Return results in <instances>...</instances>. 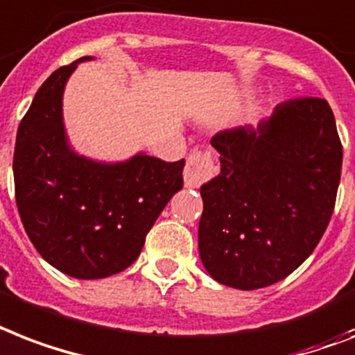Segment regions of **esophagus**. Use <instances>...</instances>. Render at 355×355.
Here are the masks:
<instances>
[{
  "instance_id": "34e87169",
  "label": "esophagus",
  "mask_w": 355,
  "mask_h": 355,
  "mask_svg": "<svg viewBox=\"0 0 355 355\" xmlns=\"http://www.w3.org/2000/svg\"><path fill=\"white\" fill-rule=\"evenodd\" d=\"M217 173L209 151H191L184 168V182L187 187H198Z\"/></svg>"
}]
</instances>
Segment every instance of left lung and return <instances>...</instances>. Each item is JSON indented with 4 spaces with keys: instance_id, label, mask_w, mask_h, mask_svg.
I'll use <instances>...</instances> for the list:
<instances>
[{
    "instance_id": "8db88e82",
    "label": "left lung",
    "mask_w": 355,
    "mask_h": 355,
    "mask_svg": "<svg viewBox=\"0 0 355 355\" xmlns=\"http://www.w3.org/2000/svg\"><path fill=\"white\" fill-rule=\"evenodd\" d=\"M211 146L220 173L200 187L204 268L239 290L275 284L310 257L334 213L343 148L332 109L322 98L288 100Z\"/></svg>"
}]
</instances>
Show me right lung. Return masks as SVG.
Returning <instances> with one entry per match:
<instances>
[{
  "label": "right lung",
  "instance_id": "1",
  "mask_svg": "<svg viewBox=\"0 0 355 355\" xmlns=\"http://www.w3.org/2000/svg\"><path fill=\"white\" fill-rule=\"evenodd\" d=\"M56 69L37 89L14 148V187L23 227L45 261L76 279L123 272L146 235L184 186V158L138 153L96 162L74 153L63 125V91L78 63Z\"/></svg>",
  "mask_w": 355,
  "mask_h": 355
}]
</instances>
